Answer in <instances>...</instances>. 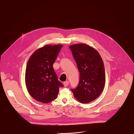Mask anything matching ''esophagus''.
I'll list each match as a JSON object with an SVG mask.
<instances>
[{
  "label": "esophagus",
  "mask_w": 134,
  "mask_h": 134,
  "mask_svg": "<svg viewBox=\"0 0 134 134\" xmlns=\"http://www.w3.org/2000/svg\"><path fill=\"white\" fill-rule=\"evenodd\" d=\"M63 84L65 87H67L69 85V82L68 81H65L63 82Z\"/></svg>",
  "instance_id": "34e87169"
}]
</instances>
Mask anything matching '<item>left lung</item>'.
Wrapping results in <instances>:
<instances>
[{
  "label": "left lung",
  "mask_w": 134,
  "mask_h": 134,
  "mask_svg": "<svg viewBox=\"0 0 134 134\" xmlns=\"http://www.w3.org/2000/svg\"><path fill=\"white\" fill-rule=\"evenodd\" d=\"M69 48L80 73L78 86L71 91L80 103H90L100 95L104 86L103 61L98 52L86 44H74Z\"/></svg>",
  "instance_id": "left-lung-1"
}]
</instances>
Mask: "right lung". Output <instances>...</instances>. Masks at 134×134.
Listing matches in <instances>:
<instances>
[{"mask_svg":"<svg viewBox=\"0 0 134 134\" xmlns=\"http://www.w3.org/2000/svg\"><path fill=\"white\" fill-rule=\"evenodd\" d=\"M62 46L46 45L34 52L27 62L26 88L31 96L39 102L48 103L56 99L59 88L63 86L52 66Z\"/></svg>","mask_w":134,"mask_h":134,"instance_id":"right-lung-1","label":"right lung"}]
</instances>
